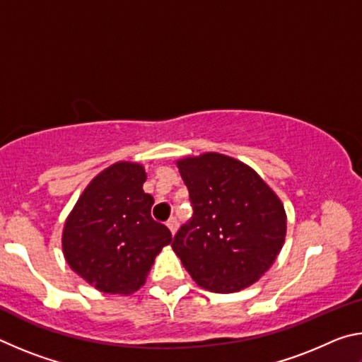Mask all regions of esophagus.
<instances>
[{"label":"esophagus","instance_id":"34e87169","mask_svg":"<svg viewBox=\"0 0 362 362\" xmlns=\"http://www.w3.org/2000/svg\"><path fill=\"white\" fill-rule=\"evenodd\" d=\"M166 225L169 226L170 233H173V235H175L177 228H179V220H177V217H170V218L168 220V223H166Z\"/></svg>","mask_w":362,"mask_h":362}]
</instances>
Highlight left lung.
Segmentation results:
<instances>
[{
  "label": "left lung",
  "mask_w": 362,
  "mask_h": 362,
  "mask_svg": "<svg viewBox=\"0 0 362 362\" xmlns=\"http://www.w3.org/2000/svg\"><path fill=\"white\" fill-rule=\"evenodd\" d=\"M177 168L193 217L177 231L174 252L207 291L252 286L284 246L287 216L278 194L252 168L222 153L182 158Z\"/></svg>",
  "instance_id": "8db88e82"
}]
</instances>
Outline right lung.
Segmentation results:
<instances>
[{
    "label": "right lung",
    "instance_id": "1",
    "mask_svg": "<svg viewBox=\"0 0 362 362\" xmlns=\"http://www.w3.org/2000/svg\"><path fill=\"white\" fill-rule=\"evenodd\" d=\"M145 168L119 161L95 175L66 217L62 250L86 283L105 293L131 296L145 284L156 255L173 241L151 218Z\"/></svg>",
    "mask_w": 362,
    "mask_h": 362
}]
</instances>
